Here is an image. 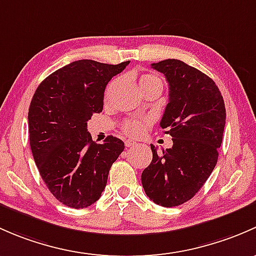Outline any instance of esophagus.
<instances>
[{
	"label": "esophagus",
	"mask_w": 256,
	"mask_h": 256,
	"mask_svg": "<svg viewBox=\"0 0 256 256\" xmlns=\"http://www.w3.org/2000/svg\"><path fill=\"white\" fill-rule=\"evenodd\" d=\"M124 144H126V146H127V148H130V146H136V142L130 140V139H127V140L124 142Z\"/></svg>",
	"instance_id": "34e87169"
}]
</instances>
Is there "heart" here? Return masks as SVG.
Wrapping results in <instances>:
<instances>
[{
	"label": "heart",
	"instance_id": "obj_1",
	"mask_svg": "<svg viewBox=\"0 0 256 256\" xmlns=\"http://www.w3.org/2000/svg\"><path fill=\"white\" fill-rule=\"evenodd\" d=\"M150 82H160V80L158 76L152 75V74H144V75H142L140 78H139V86H140V88ZM112 85L113 84H110L108 90L112 88ZM149 123V120H127L123 122L122 129L126 134H128V136H139L143 133L144 129H146V127Z\"/></svg>",
	"mask_w": 256,
	"mask_h": 256
}]
</instances>
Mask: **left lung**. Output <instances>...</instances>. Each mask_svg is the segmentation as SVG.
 Instances as JSON below:
<instances>
[{"instance_id": "1", "label": "left lung", "mask_w": 256, "mask_h": 256, "mask_svg": "<svg viewBox=\"0 0 256 256\" xmlns=\"http://www.w3.org/2000/svg\"><path fill=\"white\" fill-rule=\"evenodd\" d=\"M168 84V104L160 122L172 146L158 150L142 174L146 196L162 207L191 200L204 186L218 160L226 126L223 96L206 74L178 59L152 64Z\"/></svg>"}]
</instances>
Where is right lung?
Returning a JSON list of instances; mask_svg holds the SVG:
<instances>
[{
  "label": "right lung",
  "instance_id": "right-lung-1",
  "mask_svg": "<svg viewBox=\"0 0 256 256\" xmlns=\"http://www.w3.org/2000/svg\"><path fill=\"white\" fill-rule=\"evenodd\" d=\"M129 62L78 60L50 74L36 90L28 112L32 154L49 191L65 206L94 204L124 149L113 136L94 143L88 122L102 112L107 84Z\"/></svg>",
  "mask_w": 256,
  "mask_h": 256
}]
</instances>
